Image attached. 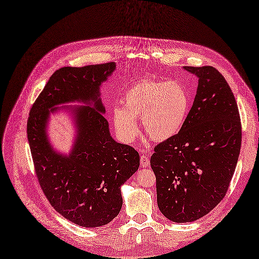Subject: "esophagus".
Returning <instances> with one entry per match:
<instances>
[{
	"label": "esophagus",
	"mask_w": 259,
	"mask_h": 259,
	"mask_svg": "<svg viewBox=\"0 0 259 259\" xmlns=\"http://www.w3.org/2000/svg\"><path fill=\"white\" fill-rule=\"evenodd\" d=\"M149 163H150L149 157L147 155L142 154L141 155V166L142 167H147L149 165Z\"/></svg>",
	"instance_id": "1"
}]
</instances>
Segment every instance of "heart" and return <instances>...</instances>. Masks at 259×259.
Listing matches in <instances>:
<instances>
[{
	"label": "heart",
	"mask_w": 259,
	"mask_h": 259,
	"mask_svg": "<svg viewBox=\"0 0 259 259\" xmlns=\"http://www.w3.org/2000/svg\"><path fill=\"white\" fill-rule=\"evenodd\" d=\"M189 92L177 80H141L130 87L122 97V108L113 111V123L120 138L132 142L138 136L137 118L150 139L163 142L182 129L188 116Z\"/></svg>",
	"instance_id": "heart-1"
}]
</instances>
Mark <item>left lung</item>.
<instances>
[{"instance_id": "1", "label": "left lung", "mask_w": 259, "mask_h": 259, "mask_svg": "<svg viewBox=\"0 0 259 259\" xmlns=\"http://www.w3.org/2000/svg\"><path fill=\"white\" fill-rule=\"evenodd\" d=\"M198 76L182 129L154 147L150 165L157 205L174 222L205 216L226 196L240 153L241 121L232 90L215 67L184 66Z\"/></svg>"}]
</instances>
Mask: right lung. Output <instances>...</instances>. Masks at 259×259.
Wrapping results in <instances>:
<instances>
[{"mask_svg": "<svg viewBox=\"0 0 259 259\" xmlns=\"http://www.w3.org/2000/svg\"><path fill=\"white\" fill-rule=\"evenodd\" d=\"M114 69L113 62L61 67L32 104L27 119V139L43 194L60 215L83 228L105 226L118 215L120 186L140 166L136 149L111 138L98 98L99 85ZM72 100L92 101L95 107L76 111L80 132L66 158L52 151L45 127L52 107Z\"/></svg>", "mask_w": 259, "mask_h": 259, "instance_id": "right-lung-1", "label": "right lung"}]
</instances>
